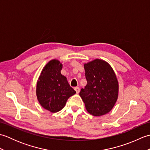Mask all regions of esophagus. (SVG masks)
I'll list each match as a JSON object with an SVG mask.
<instances>
[{
	"mask_svg": "<svg viewBox=\"0 0 150 150\" xmlns=\"http://www.w3.org/2000/svg\"><path fill=\"white\" fill-rule=\"evenodd\" d=\"M74 90H75L76 93H79V91H80V88H79V87H75V88H74Z\"/></svg>",
	"mask_w": 150,
	"mask_h": 150,
	"instance_id": "obj_1",
	"label": "esophagus"
}]
</instances>
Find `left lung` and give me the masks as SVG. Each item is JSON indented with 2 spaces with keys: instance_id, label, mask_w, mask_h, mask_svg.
<instances>
[{
  "instance_id": "8db88e82",
  "label": "left lung",
  "mask_w": 150,
  "mask_h": 150,
  "mask_svg": "<svg viewBox=\"0 0 150 150\" xmlns=\"http://www.w3.org/2000/svg\"><path fill=\"white\" fill-rule=\"evenodd\" d=\"M87 84L80 91L86 108L94 116H100L112 109L118 98L119 84L112 68L103 60L85 64Z\"/></svg>"
}]
</instances>
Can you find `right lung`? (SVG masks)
<instances>
[{
	"label": "right lung",
	"instance_id": "obj_1",
	"mask_svg": "<svg viewBox=\"0 0 150 150\" xmlns=\"http://www.w3.org/2000/svg\"><path fill=\"white\" fill-rule=\"evenodd\" d=\"M62 68L59 60H51L44 68L37 84L38 100L52 113L61 110L69 97L76 93L60 73Z\"/></svg>",
	"mask_w": 150,
	"mask_h": 150
}]
</instances>
